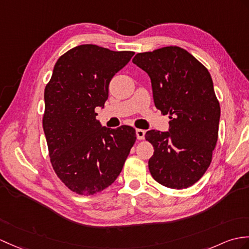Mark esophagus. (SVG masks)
<instances>
[{
	"mask_svg": "<svg viewBox=\"0 0 249 249\" xmlns=\"http://www.w3.org/2000/svg\"><path fill=\"white\" fill-rule=\"evenodd\" d=\"M136 136L139 140H143L144 137H145V130L143 129H136Z\"/></svg>",
	"mask_w": 249,
	"mask_h": 249,
	"instance_id": "34e87169",
	"label": "esophagus"
}]
</instances>
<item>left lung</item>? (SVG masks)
Here are the masks:
<instances>
[{
  "label": "left lung",
  "mask_w": 249,
  "mask_h": 249,
  "mask_svg": "<svg viewBox=\"0 0 249 249\" xmlns=\"http://www.w3.org/2000/svg\"><path fill=\"white\" fill-rule=\"evenodd\" d=\"M132 62L148 74L155 106L171 119L169 131L146 132L149 172L164 187L189 188L209 167L217 141L221 108L211 75L178 46L139 53Z\"/></svg>",
  "instance_id": "obj_1"
}]
</instances>
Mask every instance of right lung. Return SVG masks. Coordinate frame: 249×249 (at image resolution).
<instances>
[{
	"label": "right lung",
	"mask_w": 249,
	"mask_h": 249,
	"mask_svg": "<svg viewBox=\"0 0 249 249\" xmlns=\"http://www.w3.org/2000/svg\"><path fill=\"white\" fill-rule=\"evenodd\" d=\"M134 54L95 44L75 46L57 60L45 87L43 130L51 162L75 193L93 195L110 186L136 142L134 127L108 128L95 112L105 105L110 80Z\"/></svg>",
	"instance_id": "add662e5"
}]
</instances>
